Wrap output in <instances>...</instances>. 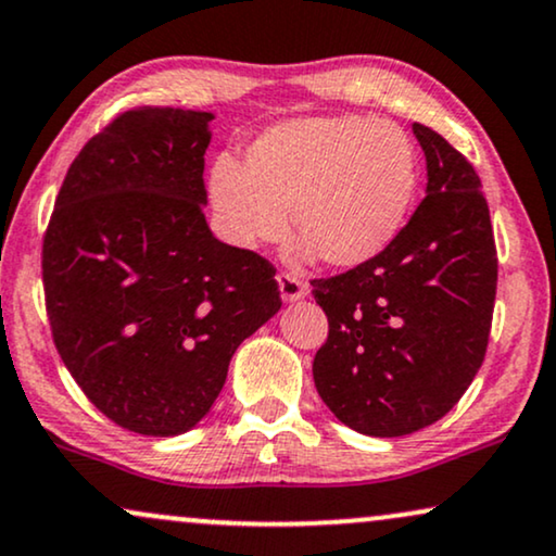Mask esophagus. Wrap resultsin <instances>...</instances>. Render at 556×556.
Instances as JSON below:
<instances>
[{
    "mask_svg": "<svg viewBox=\"0 0 556 556\" xmlns=\"http://www.w3.org/2000/svg\"><path fill=\"white\" fill-rule=\"evenodd\" d=\"M277 285H279V294H282L285 302L302 300L307 294V285L302 282L298 274H292V271H279L277 274Z\"/></svg>",
    "mask_w": 556,
    "mask_h": 556,
    "instance_id": "esophagus-1",
    "label": "esophagus"
}]
</instances>
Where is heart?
Listing matches in <instances>:
<instances>
[{"label": "heart", "mask_w": 556, "mask_h": 556, "mask_svg": "<svg viewBox=\"0 0 556 556\" xmlns=\"http://www.w3.org/2000/svg\"><path fill=\"white\" fill-rule=\"evenodd\" d=\"M210 192L230 241L285 236L287 210L307 251L339 269L375 262L403 233L418 194V153L405 130L364 117L282 123L220 159Z\"/></svg>", "instance_id": "b5f03b06"}]
</instances>
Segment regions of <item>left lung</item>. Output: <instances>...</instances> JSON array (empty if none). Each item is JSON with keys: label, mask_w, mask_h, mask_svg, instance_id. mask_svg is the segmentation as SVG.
Returning a JSON list of instances; mask_svg holds the SVG:
<instances>
[{"label": "left lung", "mask_w": 556, "mask_h": 556, "mask_svg": "<svg viewBox=\"0 0 556 556\" xmlns=\"http://www.w3.org/2000/svg\"><path fill=\"white\" fill-rule=\"evenodd\" d=\"M424 202L375 262L313 279L328 339L313 359L323 403L354 431L392 439L444 418L482 367L497 251L475 166L426 125Z\"/></svg>", "instance_id": "obj_1"}]
</instances>
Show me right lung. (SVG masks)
Returning a JSON list of instances; mask_svg holds the SVG:
<instances>
[{
  "instance_id": "obj_1",
  "label": "right lung",
  "mask_w": 556,
  "mask_h": 556,
  "mask_svg": "<svg viewBox=\"0 0 556 556\" xmlns=\"http://www.w3.org/2000/svg\"><path fill=\"white\" fill-rule=\"evenodd\" d=\"M210 121L117 115L68 166L43 236L55 349L97 410L143 435L200 424L230 356L282 307L277 269L202 213Z\"/></svg>"
}]
</instances>
